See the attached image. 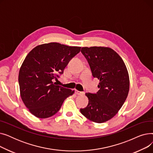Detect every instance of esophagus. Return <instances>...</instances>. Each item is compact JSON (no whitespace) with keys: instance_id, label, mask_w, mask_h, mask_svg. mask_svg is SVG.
Here are the masks:
<instances>
[{"instance_id":"1","label":"esophagus","mask_w":153,"mask_h":153,"mask_svg":"<svg viewBox=\"0 0 153 153\" xmlns=\"http://www.w3.org/2000/svg\"><path fill=\"white\" fill-rule=\"evenodd\" d=\"M76 94L78 95H84V92H81V91H76Z\"/></svg>"}]
</instances>
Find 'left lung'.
I'll return each instance as SVG.
<instances>
[{
	"label": "left lung",
	"instance_id": "8db88e82",
	"mask_svg": "<svg viewBox=\"0 0 153 153\" xmlns=\"http://www.w3.org/2000/svg\"><path fill=\"white\" fill-rule=\"evenodd\" d=\"M81 53L89 64L93 77L100 81V90L97 94H85L89 103L80 110L93 122H105L118 113L126 99L130 89L127 68L122 58L110 48L83 47Z\"/></svg>",
	"mask_w": 153,
	"mask_h": 153
}]
</instances>
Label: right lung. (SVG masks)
<instances>
[{
	"instance_id": "right-lung-1",
	"label": "right lung",
	"mask_w": 153,
	"mask_h": 153,
	"mask_svg": "<svg viewBox=\"0 0 153 153\" xmlns=\"http://www.w3.org/2000/svg\"><path fill=\"white\" fill-rule=\"evenodd\" d=\"M81 48L50 43L38 45L27 54L19 71V82L22 100L31 114L39 118L51 117L74 94V90L53 81Z\"/></svg>"
}]
</instances>
